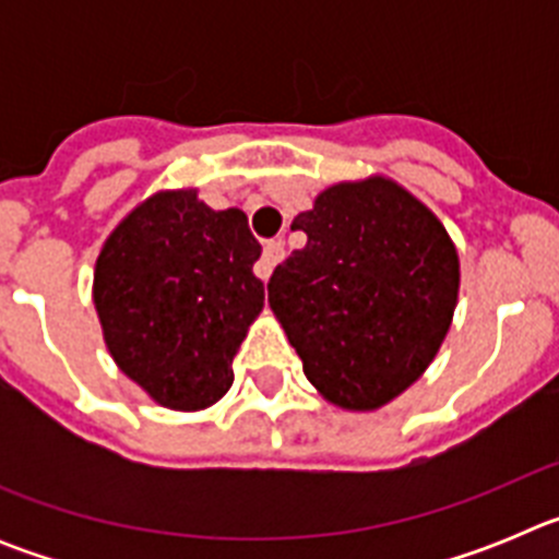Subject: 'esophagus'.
I'll use <instances>...</instances> for the list:
<instances>
[{
    "label": "esophagus",
    "instance_id": "1",
    "mask_svg": "<svg viewBox=\"0 0 559 559\" xmlns=\"http://www.w3.org/2000/svg\"><path fill=\"white\" fill-rule=\"evenodd\" d=\"M283 254H285L283 240H269V243L263 246V257H260L254 265L257 276H260V280H269L271 271H274V265L283 260Z\"/></svg>",
    "mask_w": 559,
    "mask_h": 559
}]
</instances>
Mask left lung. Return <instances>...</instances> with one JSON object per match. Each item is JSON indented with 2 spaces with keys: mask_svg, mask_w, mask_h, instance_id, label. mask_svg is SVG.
Here are the masks:
<instances>
[{
  "mask_svg": "<svg viewBox=\"0 0 559 559\" xmlns=\"http://www.w3.org/2000/svg\"><path fill=\"white\" fill-rule=\"evenodd\" d=\"M308 243L276 265L269 305L330 403L372 412L426 372L451 328L459 254L392 179L341 181L299 212Z\"/></svg>",
  "mask_w": 559,
  "mask_h": 559,
  "instance_id": "8db88e82",
  "label": "left lung"
}]
</instances>
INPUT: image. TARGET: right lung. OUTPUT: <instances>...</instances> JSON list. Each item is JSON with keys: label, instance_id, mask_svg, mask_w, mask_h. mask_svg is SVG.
<instances>
[{"label": "right lung", "instance_id": "right-lung-1", "mask_svg": "<svg viewBox=\"0 0 559 559\" xmlns=\"http://www.w3.org/2000/svg\"><path fill=\"white\" fill-rule=\"evenodd\" d=\"M260 251L243 210L215 212L195 190L156 192L108 235L95 265L103 338L159 406L199 412L229 392L265 302Z\"/></svg>", "mask_w": 559, "mask_h": 559}]
</instances>
